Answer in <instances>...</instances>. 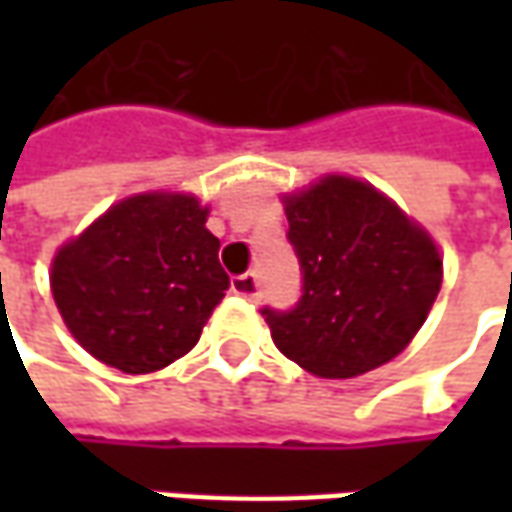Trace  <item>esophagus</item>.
<instances>
[{"mask_svg":"<svg viewBox=\"0 0 512 512\" xmlns=\"http://www.w3.org/2000/svg\"><path fill=\"white\" fill-rule=\"evenodd\" d=\"M230 290L236 293V296H242V299H256V276L253 273H242V276H236L233 282H230Z\"/></svg>","mask_w":512,"mask_h":512,"instance_id":"esophagus-1","label":"esophagus"}]
</instances>
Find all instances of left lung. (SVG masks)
<instances>
[{
    "label": "left lung",
    "instance_id": "1",
    "mask_svg": "<svg viewBox=\"0 0 512 512\" xmlns=\"http://www.w3.org/2000/svg\"><path fill=\"white\" fill-rule=\"evenodd\" d=\"M282 205L305 293L290 313L262 310L273 344L319 379H356L396 359L439 296L436 239L347 173L282 193Z\"/></svg>",
    "mask_w": 512,
    "mask_h": 512
}]
</instances>
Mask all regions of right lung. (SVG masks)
<instances>
[{
    "label": "right lung",
    "instance_id": "right-lung-1",
    "mask_svg": "<svg viewBox=\"0 0 512 512\" xmlns=\"http://www.w3.org/2000/svg\"><path fill=\"white\" fill-rule=\"evenodd\" d=\"M207 213L193 193L145 190L59 245L50 293L93 359L139 376L196 347L230 287Z\"/></svg>",
    "mask_w": 512,
    "mask_h": 512
}]
</instances>
